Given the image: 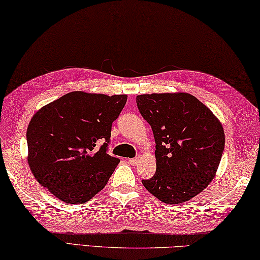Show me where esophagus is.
<instances>
[{
	"mask_svg": "<svg viewBox=\"0 0 260 260\" xmlns=\"http://www.w3.org/2000/svg\"><path fill=\"white\" fill-rule=\"evenodd\" d=\"M139 158H131V159H128V162L132 165V166H136V165L139 164Z\"/></svg>",
	"mask_w": 260,
	"mask_h": 260,
	"instance_id": "1",
	"label": "esophagus"
}]
</instances>
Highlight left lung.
Masks as SVG:
<instances>
[{"instance_id":"1","label":"left lung","mask_w":260,"mask_h":260,"mask_svg":"<svg viewBox=\"0 0 260 260\" xmlns=\"http://www.w3.org/2000/svg\"><path fill=\"white\" fill-rule=\"evenodd\" d=\"M136 105L155 141L157 171L144 187L165 204H181L214 179L225 146L223 126L187 93L143 94Z\"/></svg>"}]
</instances>
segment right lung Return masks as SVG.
<instances>
[{"mask_svg": "<svg viewBox=\"0 0 260 260\" xmlns=\"http://www.w3.org/2000/svg\"><path fill=\"white\" fill-rule=\"evenodd\" d=\"M127 95L70 92L42 108L27 128L28 164L42 186L79 205L100 192L120 160L108 154Z\"/></svg>", "mask_w": 260, "mask_h": 260, "instance_id": "right-lung-1", "label": "right lung"}]
</instances>
